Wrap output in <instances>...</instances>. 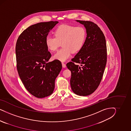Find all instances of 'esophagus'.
<instances>
[{
  "instance_id": "esophagus-1",
  "label": "esophagus",
  "mask_w": 131,
  "mask_h": 131,
  "mask_svg": "<svg viewBox=\"0 0 131 131\" xmlns=\"http://www.w3.org/2000/svg\"><path fill=\"white\" fill-rule=\"evenodd\" d=\"M62 67L65 68L66 67V64L63 63V62H62Z\"/></svg>"
}]
</instances>
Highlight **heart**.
I'll return each mask as SVG.
<instances>
[{
    "instance_id": "b5f03b06",
    "label": "heart",
    "mask_w": 131,
    "mask_h": 131,
    "mask_svg": "<svg viewBox=\"0 0 131 131\" xmlns=\"http://www.w3.org/2000/svg\"><path fill=\"white\" fill-rule=\"evenodd\" d=\"M55 37H47L46 45L50 51H56L62 44V47L53 56V59L64 61L71 53H77L83 48L86 38V32L83 27L62 24L54 32Z\"/></svg>"
}]
</instances>
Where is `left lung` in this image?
<instances>
[{"label":"left lung","instance_id":"1","mask_svg":"<svg viewBox=\"0 0 131 131\" xmlns=\"http://www.w3.org/2000/svg\"><path fill=\"white\" fill-rule=\"evenodd\" d=\"M84 25L87 37L83 48L66 64L71 71L70 83L75 94L90 95L99 87L107 63L105 37L98 25L90 21L77 20Z\"/></svg>","mask_w":131,"mask_h":131}]
</instances>
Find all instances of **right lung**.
Here are the masks:
<instances>
[{
    "label": "right lung",
    "instance_id": "right-lung-1",
    "mask_svg": "<svg viewBox=\"0 0 131 131\" xmlns=\"http://www.w3.org/2000/svg\"><path fill=\"white\" fill-rule=\"evenodd\" d=\"M58 21L41 22L24 30L16 42L17 69L24 87L37 98L51 95L55 81L62 69L60 60L48 62L46 39Z\"/></svg>",
    "mask_w": 131,
    "mask_h": 131
}]
</instances>
